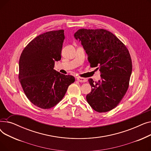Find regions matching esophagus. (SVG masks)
<instances>
[{"instance_id": "esophagus-1", "label": "esophagus", "mask_w": 151, "mask_h": 151, "mask_svg": "<svg viewBox=\"0 0 151 151\" xmlns=\"http://www.w3.org/2000/svg\"><path fill=\"white\" fill-rule=\"evenodd\" d=\"M77 80L79 82H81V83H84L87 81V80L86 78H81V77H77Z\"/></svg>"}]
</instances>
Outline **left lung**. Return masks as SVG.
<instances>
[{"mask_svg":"<svg viewBox=\"0 0 151 151\" xmlns=\"http://www.w3.org/2000/svg\"><path fill=\"white\" fill-rule=\"evenodd\" d=\"M81 42L91 67H97L101 80L89 82L91 92L86 96L90 106L99 113L107 112L119 104L129 88L132 59L125 45L105 29H79L74 34Z\"/></svg>","mask_w":151,"mask_h":151,"instance_id":"obj_1","label":"left lung"}]
</instances>
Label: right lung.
<instances>
[{"label":"right lung","instance_id":"obj_1","mask_svg":"<svg viewBox=\"0 0 151 151\" xmlns=\"http://www.w3.org/2000/svg\"><path fill=\"white\" fill-rule=\"evenodd\" d=\"M64 30L47 32L35 37L22 51L19 61V80L26 97L42 109H50L64 97L75 78L54 70L61 59Z\"/></svg>","mask_w":151,"mask_h":151}]
</instances>
